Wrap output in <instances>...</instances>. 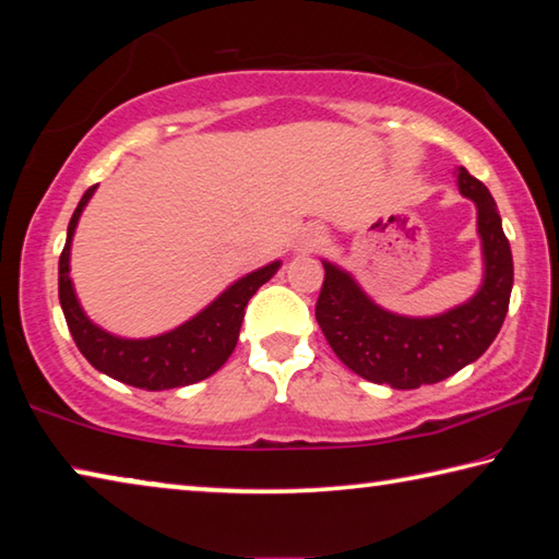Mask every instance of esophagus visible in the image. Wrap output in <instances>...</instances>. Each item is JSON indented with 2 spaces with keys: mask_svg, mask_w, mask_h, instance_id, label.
Listing matches in <instances>:
<instances>
[{
  "mask_svg": "<svg viewBox=\"0 0 559 559\" xmlns=\"http://www.w3.org/2000/svg\"><path fill=\"white\" fill-rule=\"evenodd\" d=\"M322 239H324V235H322L320 227H307V229H302V231H299L297 242H295V254L317 252V250H320Z\"/></svg>",
  "mask_w": 559,
  "mask_h": 559,
  "instance_id": "obj_1",
  "label": "esophagus"
}]
</instances>
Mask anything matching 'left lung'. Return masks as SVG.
I'll return each mask as SVG.
<instances>
[{"label": "left lung", "instance_id": "1", "mask_svg": "<svg viewBox=\"0 0 559 559\" xmlns=\"http://www.w3.org/2000/svg\"><path fill=\"white\" fill-rule=\"evenodd\" d=\"M460 194L475 202L483 245V285L467 302L432 317H407L377 305L340 264L322 260L317 322L352 372L392 390L435 384L475 362L492 345L510 307L512 250L487 187L465 167L454 169Z\"/></svg>", "mask_w": 559, "mask_h": 559}]
</instances>
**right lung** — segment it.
Masks as SVG:
<instances>
[{
	"label": "right lung",
	"mask_w": 559,
	"mask_h": 559,
	"mask_svg": "<svg viewBox=\"0 0 559 559\" xmlns=\"http://www.w3.org/2000/svg\"><path fill=\"white\" fill-rule=\"evenodd\" d=\"M94 190L97 185L90 187L76 204L70 227H67L64 250L59 257V305H62L67 328H70L76 347L102 374L150 392L187 388V384L214 374L227 362L237 345L247 302L264 282L277 274L282 262L274 260L231 282L202 312H197L175 330L140 340L119 337L90 320L76 299L74 282L70 277L72 239Z\"/></svg>",
	"instance_id": "right-lung-1"
}]
</instances>
